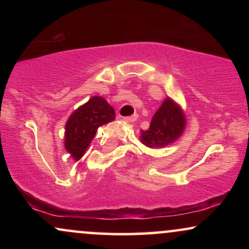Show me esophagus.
Here are the masks:
<instances>
[{
	"label": "esophagus",
	"mask_w": 249,
	"mask_h": 249,
	"mask_svg": "<svg viewBox=\"0 0 249 249\" xmlns=\"http://www.w3.org/2000/svg\"><path fill=\"white\" fill-rule=\"evenodd\" d=\"M123 118V121H125V122H128V123H133V122H136L137 121V118H138V115H133V116H131V117H122Z\"/></svg>",
	"instance_id": "obj_1"
}]
</instances>
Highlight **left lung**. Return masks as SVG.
I'll list each match as a JSON object with an SVG mask.
<instances>
[{
	"mask_svg": "<svg viewBox=\"0 0 249 249\" xmlns=\"http://www.w3.org/2000/svg\"><path fill=\"white\" fill-rule=\"evenodd\" d=\"M184 127L185 117L181 108L167 98L154 113L150 127L142 131V142L152 148L167 146L181 136Z\"/></svg>",
	"mask_w": 249,
	"mask_h": 249,
	"instance_id": "8db88e82",
	"label": "left lung"
}]
</instances>
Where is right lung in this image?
<instances>
[{
    "label": "right lung",
    "mask_w": 249,
    "mask_h": 249,
    "mask_svg": "<svg viewBox=\"0 0 249 249\" xmlns=\"http://www.w3.org/2000/svg\"><path fill=\"white\" fill-rule=\"evenodd\" d=\"M116 118L111 107L102 97H92L88 103L78 107L65 125V148L78 160L95 138L97 128Z\"/></svg>",
    "instance_id": "1"
}]
</instances>
